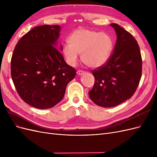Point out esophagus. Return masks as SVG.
I'll return each mask as SVG.
<instances>
[{
    "label": "esophagus",
    "instance_id": "1",
    "mask_svg": "<svg viewBox=\"0 0 157 157\" xmlns=\"http://www.w3.org/2000/svg\"><path fill=\"white\" fill-rule=\"evenodd\" d=\"M77 75H79V76H81V75H84V74L86 73V72H84V71H80V70H79V71H77Z\"/></svg>",
    "mask_w": 157,
    "mask_h": 157
}]
</instances>
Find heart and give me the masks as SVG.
Instances as JSON below:
<instances>
[{
	"label": "heart",
	"instance_id": "1",
	"mask_svg": "<svg viewBox=\"0 0 157 157\" xmlns=\"http://www.w3.org/2000/svg\"><path fill=\"white\" fill-rule=\"evenodd\" d=\"M69 44L63 46L62 52L67 63L74 66L80 54L82 62L88 67L98 68L109 60L113 50V40L107 33L92 29L74 31L68 38Z\"/></svg>",
	"mask_w": 157,
	"mask_h": 157
}]
</instances>
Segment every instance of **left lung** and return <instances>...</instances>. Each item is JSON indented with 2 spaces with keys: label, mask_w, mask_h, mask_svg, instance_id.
<instances>
[{
  "label": "left lung",
  "mask_w": 157,
  "mask_h": 157,
  "mask_svg": "<svg viewBox=\"0 0 157 157\" xmlns=\"http://www.w3.org/2000/svg\"><path fill=\"white\" fill-rule=\"evenodd\" d=\"M117 42L107 63L92 71L95 77L89 97L96 105L115 107L130 99L138 86L141 77L142 59L138 44L130 33L116 23Z\"/></svg>",
  "instance_id": "left-lung-1"
}]
</instances>
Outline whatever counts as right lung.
Masks as SVG:
<instances>
[{
  "label": "right lung",
  "mask_w": 157,
  "mask_h": 157,
  "mask_svg": "<svg viewBox=\"0 0 157 157\" xmlns=\"http://www.w3.org/2000/svg\"><path fill=\"white\" fill-rule=\"evenodd\" d=\"M60 31L57 25L35 27L21 37L12 54L14 86L23 100L36 109L52 108L60 102L75 77L76 70L59 51L63 49L58 42Z\"/></svg>",
  "instance_id": "right-lung-1"
}]
</instances>
